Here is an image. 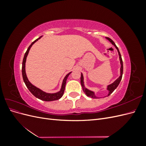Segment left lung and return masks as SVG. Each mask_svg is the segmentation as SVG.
Segmentation results:
<instances>
[{"label": "left lung", "instance_id": "left-lung-1", "mask_svg": "<svg viewBox=\"0 0 146 146\" xmlns=\"http://www.w3.org/2000/svg\"><path fill=\"white\" fill-rule=\"evenodd\" d=\"M107 39H108V40L111 42L112 44L115 47V48H116V50L118 52V55H119V61H120V64H121V68H120V76H119V77L116 79V80L113 82L112 83L110 84V85H108L107 86V90L108 91V95L107 96H110V94H111L112 92L115 90L116 88L118 86L119 83L121 82V79H122V74H123V62H122V57H121V55L120 54V52H119V48H117V47L116 46V45L115 44V43H114L113 40H111V39L109 38H107L106 37L105 38ZM80 83H81V85H82V89H83V92H85V94L88 96V97H90V98H93V99H96V98H99V97L96 96V92L93 91H91L89 89H88V88H86L85 86V83H84V77H83V74L81 72V77H80Z\"/></svg>", "mask_w": 146, "mask_h": 146}]
</instances>
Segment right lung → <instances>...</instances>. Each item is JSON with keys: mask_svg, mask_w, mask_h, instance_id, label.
I'll return each instance as SVG.
<instances>
[{"mask_svg": "<svg viewBox=\"0 0 146 146\" xmlns=\"http://www.w3.org/2000/svg\"><path fill=\"white\" fill-rule=\"evenodd\" d=\"M41 37H42V36L39 37V38L36 39L35 41H34L30 45V46L27 48V51H26L25 54L24 55V56L23 61V66H22V74H23V80H24V82L26 86L27 87V88L29 89V90L30 91L31 93H32L34 96L36 97V98L40 99L41 100L47 101V102L56 100L60 99L61 98V97L63 96V95L64 94V92L66 80H67V78H68V76H69L70 73H71L72 72L68 73L64 77L63 80V82H62V84H61V86L60 91H58V92H55V93H48V92H46L45 91H44L41 90V89H39V88H37L36 86H34L33 84L29 80V79L27 77V74H26V72H25L26 59H27V55L29 54V52L30 48L32 47L33 44H34L35 42H36L38 40V39H40Z\"/></svg>", "mask_w": 146, "mask_h": 146, "instance_id": "add662e5", "label": "right lung"}]
</instances>
